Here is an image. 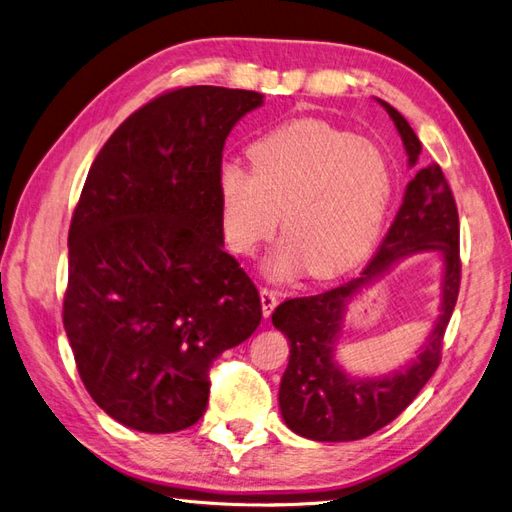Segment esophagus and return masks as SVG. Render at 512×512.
I'll return each mask as SVG.
<instances>
[{
    "label": "esophagus",
    "instance_id": "esophagus-1",
    "mask_svg": "<svg viewBox=\"0 0 512 512\" xmlns=\"http://www.w3.org/2000/svg\"><path fill=\"white\" fill-rule=\"evenodd\" d=\"M260 303H262V314H265V318H269L275 305L280 303V297H277V292L273 288H260Z\"/></svg>",
    "mask_w": 512,
    "mask_h": 512
}]
</instances>
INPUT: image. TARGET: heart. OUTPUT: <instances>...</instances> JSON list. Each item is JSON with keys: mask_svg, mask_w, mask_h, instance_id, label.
I'll use <instances>...</instances> for the list:
<instances>
[{"mask_svg": "<svg viewBox=\"0 0 512 512\" xmlns=\"http://www.w3.org/2000/svg\"><path fill=\"white\" fill-rule=\"evenodd\" d=\"M254 170L226 164L218 177L222 226L232 250L250 256L269 241L284 211L286 239L267 262L273 277L303 265L331 277L374 243L393 177L384 153L318 119H299L250 147Z\"/></svg>", "mask_w": 512, "mask_h": 512, "instance_id": "1", "label": "heart"}]
</instances>
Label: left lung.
Instances as JSON below:
<instances>
[{"label":"left lung","instance_id":"obj_1","mask_svg":"<svg viewBox=\"0 0 512 512\" xmlns=\"http://www.w3.org/2000/svg\"><path fill=\"white\" fill-rule=\"evenodd\" d=\"M378 102L395 121L410 166H416L421 141L401 113L384 100ZM418 251L445 254L441 318L426 346L410 366L389 377L352 379L344 375L334 363V346L349 301L399 257ZM459 284V215L451 185L438 164L418 166L389 232L359 277L275 307L271 320L290 344V361L280 384L284 423L299 436L318 442L361 440L389 425L412 404L440 365L442 339L457 303Z\"/></svg>","mask_w":512,"mask_h":512}]
</instances>
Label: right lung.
<instances>
[{"label": "right lung", "instance_id": "obj_1", "mask_svg": "<svg viewBox=\"0 0 512 512\" xmlns=\"http://www.w3.org/2000/svg\"><path fill=\"white\" fill-rule=\"evenodd\" d=\"M247 89H170L89 168L68 232L64 327L91 399L117 423L173 433L207 410L209 367L250 337L260 297L224 252L218 194Z\"/></svg>", "mask_w": 512, "mask_h": 512}]
</instances>
